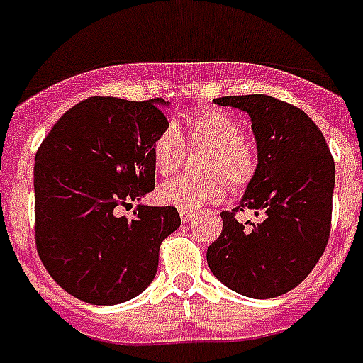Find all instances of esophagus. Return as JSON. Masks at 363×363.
I'll use <instances>...</instances> for the list:
<instances>
[{
    "label": "esophagus",
    "instance_id": "obj_1",
    "mask_svg": "<svg viewBox=\"0 0 363 363\" xmlns=\"http://www.w3.org/2000/svg\"><path fill=\"white\" fill-rule=\"evenodd\" d=\"M179 216H181L182 223H188L190 219L196 218V212L194 210H179Z\"/></svg>",
    "mask_w": 363,
    "mask_h": 363
}]
</instances>
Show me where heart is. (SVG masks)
<instances>
[{
  "label": "heart",
  "mask_w": 363,
  "mask_h": 363,
  "mask_svg": "<svg viewBox=\"0 0 363 363\" xmlns=\"http://www.w3.org/2000/svg\"><path fill=\"white\" fill-rule=\"evenodd\" d=\"M188 140L194 145H208L210 151L201 162L203 177H179L158 190L164 205L181 210H196L206 203L221 201L227 194V182L233 188L247 186L257 173V153L243 140V129L234 116L221 108H205L188 118ZM151 158L158 175L169 177L181 167L184 142L175 125H166L151 145ZM225 178L223 179V177Z\"/></svg>",
  "instance_id": "1"
}]
</instances>
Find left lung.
I'll use <instances>...</instances> for the list:
<instances>
[{"instance_id": "8db88e82", "label": "left lung", "mask_w": 363, "mask_h": 363, "mask_svg": "<svg viewBox=\"0 0 363 363\" xmlns=\"http://www.w3.org/2000/svg\"><path fill=\"white\" fill-rule=\"evenodd\" d=\"M247 112L257 140V173L223 230L206 251L216 279L236 294L273 299L301 284L325 252L330 234L334 160L318 125L301 108L264 94L218 97ZM262 214L240 224L234 211Z\"/></svg>"}]
</instances>
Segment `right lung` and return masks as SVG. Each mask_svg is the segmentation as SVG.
Here are the masks:
<instances>
[{
    "label": "right lung",
    "mask_w": 363,
    "mask_h": 363,
    "mask_svg": "<svg viewBox=\"0 0 363 363\" xmlns=\"http://www.w3.org/2000/svg\"><path fill=\"white\" fill-rule=\"evenodd\" d=\"M164 99L90 97L60 116L35 157V238L53 280L90 304H120L153 282L158 249L181 227L175 206L138 205L155 188L151 145Z\"/></svg>",
    "instance_id": "right-lung-1"
}]
</instances>
